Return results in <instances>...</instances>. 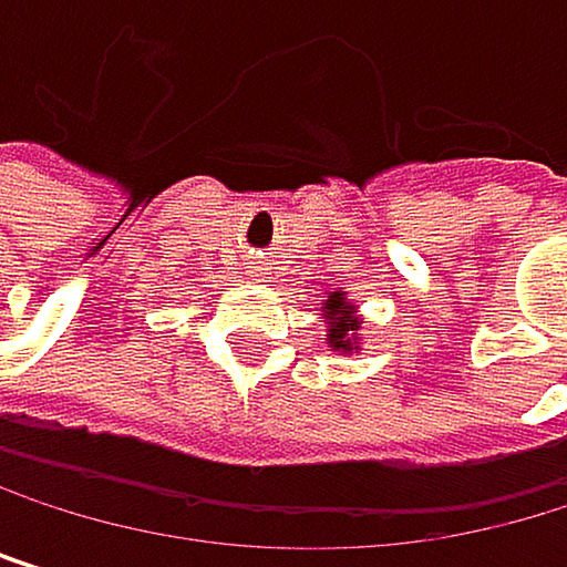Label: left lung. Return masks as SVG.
Returning a JSON list of instances; mask_svg holds the SVG:
<instances>
[{"label":"left lung","instance_id":"1","mask_svg":"<svg viewBox=\"0 0 567 567\" xmlns=\"http://www.w3.org/2000/svg\"><path fill=\"white\" fill-rule=\"evenodd\" d=\"M319 306H322L319 316L326 319V343H330L337 353H357L360 340H363L360 309L347 299V292H326V299Z\"/></svg>","mask_w":567,"mask_h":567}]
</instances>
